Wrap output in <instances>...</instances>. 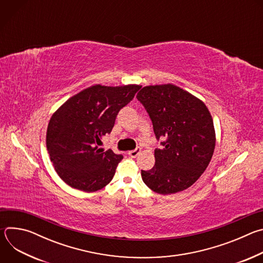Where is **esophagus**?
Listing matches in <instances>:
<instances>
[{"instance_id": "1", "label": "esophagus", "mask_w": 263, "mask_h": 263, "mask_svg": "<svg viewBox=\"0 0 263 263\" xmlns=\"http://www.w3.org/2000/svg\"><path fill=\"white\" fill-rule=\"evenodd\" d=\"M140 153H141V147H137L136 149H132V151H129V152H128L129 156L132 157V158L137 157Z\"/></svg>"}]
</instances>
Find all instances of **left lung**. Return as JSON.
I'll return each mask as SVG.
<instances>
[{"instance_id":"1","label":"left lung","mask_w":263,"mask_h":263,"mask_svg":"<svg viewBox=\"0 0 263 263\" xmlns=\"http://www.w3.org/2000/svg\"><path fill=\"white\" fill-rule=\"evenodd\" d=\"M136 98L152 120L161 142L155 165L141 171L144 184L160 195L182 192L207 168L215 147L213 120L203 101L174 84L142 87Z\"/></svg>"}]
</instances>
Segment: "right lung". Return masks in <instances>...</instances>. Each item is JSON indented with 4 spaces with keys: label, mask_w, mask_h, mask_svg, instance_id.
<instances>
[{
    "label": "right lung",
    "mask_w": 263,
    "mask_h": 263,
    "mask_svg": "<svg viewBox=\"0 0 263 263\" xmlns=\"http://www.w3.org/2000/svg\"><path fill=\"white\" fill-rule=\"evenodd\" d=\"M140 87L96 84L72 96L54 112L47 130V148L56 173L67 185L92 193L114 178L123 156L99 145L114 128L119 111Z\"/></svg>",
    "instance_id": "obj_1"
}]
</instances>
